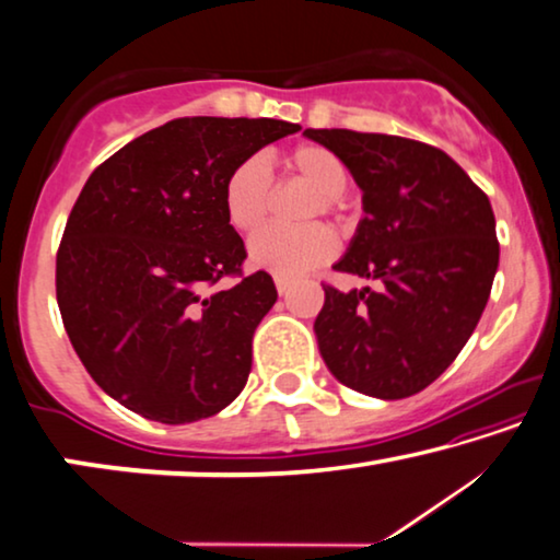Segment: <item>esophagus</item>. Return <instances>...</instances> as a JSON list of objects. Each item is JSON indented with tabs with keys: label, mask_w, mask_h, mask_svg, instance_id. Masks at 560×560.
Returning <instances> with one entry per match:
<instances>
[{
	"label": "esophagus",
	"mask_w": 560,
	"mask_h": 560,
	"mask_svg": "<svg viewBox=\"0 0 560 560\" xmlns=\"http://www.w3.org/2000/svg\"><path fill=\"white\" fill-rule=\"evenodd\" d=\"M291 287H294V281L283 279V277H277V291H279V294H289Z\"/></svg>",
	"instance_id": "34e87169"
}]
</instances>
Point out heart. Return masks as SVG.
Wrapping results in <instances>:
<instances>
[{
    "instance_id": "heart-1",
    "label": "heart",
    "mask_w": 560,
    "mask_h": 560,
    "mask_svg": "<svg viewBox=\"0 0 560 560\" xmlns=\"http://www.w3.org/2000/svg\"><path fill=\"white\" fill-rule=\"evenodd\" d=\"M289 168L308 186L316 188L319 200L306 215L339 213L349 173L341 158L324 145H299L289 155ZM271 175L261 158H246L226 175L223 183V213L236 231H254L271 211ZM334 233L324 223H308L299 229L266 226L248 241V264L277 277H299L316 269L334 254Z\"/></svg>"
}]
</instances>
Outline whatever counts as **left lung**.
<instances>
[{"label": "left lung", "instance_id": "obj_1", "mask_svg": "<svg viewBox=\"0 0 560 560\" xmlns=\"http://www.w3.org/2000/svg\"><path fill=\"white\" fill-rule=\"evenodd\" d=\"M345 161L364 219L334 269L374 281L324 287L316 345L341 385L377 399L435 382L472 329L498 271L488 196L440 148L354 130H304Z\"/></svg>", "mask_w": 560, "mask_h": 560}]
</instances>
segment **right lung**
Instances as JSON below:
<instances>
[{
  "mask_svg": "<svg viewBox=\"0 0 560 560\" xmlns=\"http://www.w3.org/2000/svg\"><path fill=\"white\" fill-rule=\"evenodd\" d=\"M299 130L271 118H178L88 178L57 252V304L80 362L122 407L186 424L241 395L277 287L256 271L211 289L246 258L223 183Z\"/></svg>",
  "mask_w": 560,
  "mask_h": 560,
  "instance_id": "right-lung-1",
  "label": "right lung"
}]
</instances>
